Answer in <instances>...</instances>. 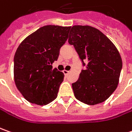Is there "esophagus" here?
<instances>
[{"mask_svg":"<svg viewBox=\"0 0 132 132\" xmlns=\"http://www.w3.org/2000/svg\"><path fill=\"white\" fill-rule=\"evenodd\" d=\"M63 72V74H64L65 76H67V75H69V71H66V70H64Z\"/></svg>","mask_w":132,"mask_h":132,"instance_id":"obj_1","label":"esophagus"}]
</instances>
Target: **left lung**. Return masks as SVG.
I'll list each match as a JSON object with an SVG mask.
<instances>
[{
    "instance_id": "8db88e82",
    "label": "left lung",
    "mask_w": 132,
    "mask_h": 132,
    "mask_svg": "<svg viewBox=\"0 0 132 132\" xmlns=\"http://www.w3.org/2000/svg\"><path fill=\"white\" fill-rule=\"evenodd\" d=\"M68 42L86 68L71 84L76 98L89 105L104 102L117 88L122 69L117 48L100 30L88 25L73 26Z\"/></svg>"
}]
</instances>
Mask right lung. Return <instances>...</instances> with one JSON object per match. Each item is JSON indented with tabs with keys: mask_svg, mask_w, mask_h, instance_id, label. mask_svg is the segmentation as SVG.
Wrapping results in <instances>:
<instances>
[{
	"mask_svg": "<svg viewBox=\"0 0 132 132\" xmlns=\"http://www.w3.org/2000/svg\"><path fill=\"white\" fill-rule=\"evenodd\" d=\"M71 27L46 25L20 44L14 57V75L17 89L29 102L45 105L57 98L63 74L52 63L68 39Z\"/></svg>",
	"mask_w": 132,
	"mask_h": 132,
	"instance_id": "obj_1",
	"label": "right lung"
}]
</instances>
